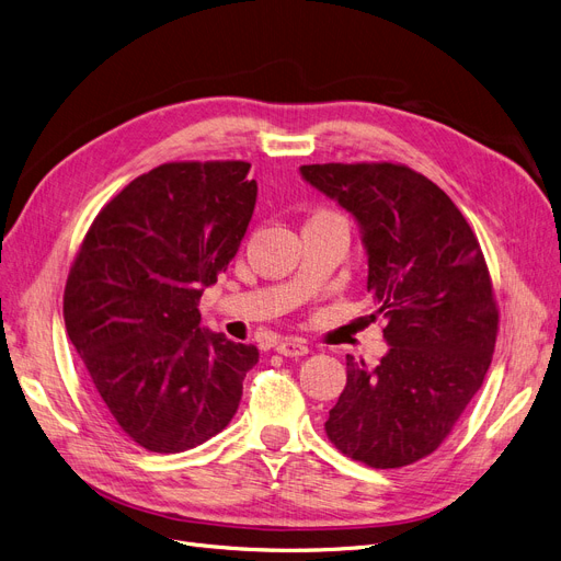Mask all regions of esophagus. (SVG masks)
Listing matches in <instances>:
<instances>
[{"instance_id": "obj_1", "label": "esophagus", "mask_w": 561, "mask_h": 561, "mask_svg": "<svg viewBox=\"0 0 561 561\" xmlns=\"http://www.w3.org/2000/svg\"><path fill=\"white\" fill-rule=\"evenodd\" d=\"M277 353L286 355V357H300V355H307L309 353V346L305 339H298V336H284L277 341Z\"/></svg>"}]
</instances>
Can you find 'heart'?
Returning a JSON list of instances; mask_svg holds the SVG:
<instances>
[{
	"label": "heart",
	"mask_w": 561,
	"mask_h": 561,
	"mask_svg": "<svg viewBox=\"0 0 561 561\" xmlns=\"http://www.w3.org/2000/svg\"><path fill=\"white\" fill-rule=\"evenodd\" d=\"M319 215H332V217H339V215H334V213H319Z\"/></svg>",
	"instance_id": "b5f03b06"
}]
</instances>
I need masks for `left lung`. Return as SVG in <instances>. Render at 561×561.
Returning a JSON list of instances; mask_svg holds the SVG:
<instances>
[{
  "label": "left lung",
  "mask_w": 561,
  "mask_h": 561,
  "mask_svg": "<svg viewBox=\"0 0 561 561\" xmlns=\"http://www.w3.org/2000/svg\"><path fill=\"white\" fill-rule=\"evenodd\" d=\"M300 172L357 220L389 344L376 369L348 357L325 433L369 468L410 466L445 443L491 367L500 311L489 265L462 213L415 169L328 162Z\"/></svg>",
  "instance_id": "obj_1"
}]
</instances>
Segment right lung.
<instances>
[{"instance_id":"right-lung-1","label":"right lung","mask_w":561,"mask_h":561,"mask_svg":"<svg viewBox=\"0 0 561 561\" xmlns=\"http://www.w3.org/2000/svg\"><path fill=\"white\" fill-rule=\"evenodd\" d=\"M250 162H164L95 215L64 290L93 392L133 443L176 454L236 415L256 346L204 328L199 298L236 256L256 204Z\"/></svg>"}]
</instances>
